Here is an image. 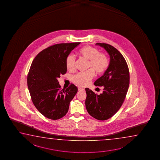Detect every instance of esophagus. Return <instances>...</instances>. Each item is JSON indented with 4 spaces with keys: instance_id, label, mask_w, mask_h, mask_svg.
<instances>
[{
    "instance_id": "esophagus-1",
    "label": "esophagus",
    "mask_w": 160,
    "mask_h": 160,
    "mask_svg": "<svg viewBox=\"0 0 160 160\" xmlns=\"http://www.w3.org/2000/svg\"><path fill=\"white\" fill-rule=\"evenodd\" d=\"M78 89L79 91H82V90H84V88H82V87H78Z\"/></svg>"
}]
</instances>
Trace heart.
<instances>
[{
  "label": "heart",
  "instance_id": "b5f03b06",
  "mask_svg": "<svg viewBox=\"0 0 160 160\" xmlns=\"http://www.w3.org/2000/svg\"><path fill=\"white\" fill-rule=\"evenodd\" d=\"M80 56L88 60V71L77 73L73 76V81L80 86H86L95 76L102 75L105 72L109 66V59L108 55L104 52H99L95 47L87 45L83 47L78 52ZM75 57L72 54L68 55L66 60V67L68 71L75 69Z\"/></svg>",
  "mask_w": 160,
  "mask_h": 160
}]
</instances>
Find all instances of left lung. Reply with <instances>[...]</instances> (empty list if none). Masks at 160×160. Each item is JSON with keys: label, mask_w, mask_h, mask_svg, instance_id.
<instances>
[{"label": "left lung", "mask_w": 160, "mask_h": 160, "mask_svg": "<svg viewBox=\"0 0 160 160\" xmlns=\"http://www.w3.org/2000/svg\"><path fill=\"white\" fill-rule=\"evenodd\" d=\"M105 49L110 57L108 69L94 83L103 87L98 95L88 88L85 103L88 114L96 119L105 120L116 114L124 101L129 86V71L122 55L114 46L105 43H96Z\"/></svg>", "instance_id": "obj_1"}]
</instances>
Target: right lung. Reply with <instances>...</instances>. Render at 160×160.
<instances>
[{
    "label": "right lung",
    "mask_w": 160,
    "mask_h": 160,
    "mask_svg": "<svg viewBox=\"0 0 160 160\" xmlns=\"http://www.w3.org/2000/svg\"><path fill=\"white\" fill-rule=\"evenodd\" d=\"M81 42L58 43L43 49L33 60L27 75V86L33 105L41 114L59 119L68 112L78 88L71 83L62 89L58 78L67 72L65 60Z\"/></svg>",
    "instance_id": "right-lung-1"
}]
</instances>
